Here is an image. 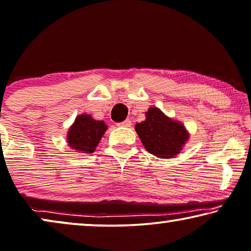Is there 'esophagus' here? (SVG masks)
<instances>
[{
    "label": "esophagus",
    "mask_w": 251,
    "mask_h": 251,
    "mask_svg": "<svg viewBox=\"0 0 251 251\" xmlns=\"http://www.w3.org/2000/svg\"><path fill=\"white\" fill-rule=\"evenodd\" d=\"M130 125H132V122H130L129 119H126V121L118 123L117 124V126H119V127H130Z\"/></svg>",
    "instance_id": "34e87169"
}]
</instances>
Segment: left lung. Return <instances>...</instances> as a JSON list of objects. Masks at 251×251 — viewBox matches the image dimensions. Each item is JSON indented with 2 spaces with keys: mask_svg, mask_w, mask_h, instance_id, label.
<instances>
[{
  "mask_svg": "<svg viewBox=\"0 0 251 251\" xmlns=\"http://www.w3.org/2000/svg\"><path fill=\"white\" fill-rule=\"evenodd\" d=\"M144 148L158 158H173L180 152L188 140L184 125L168 118L161 110L152 107L147 111V119L135 126Z\"/></svg>",
  "mask_w": 251,
  "mask_h": 251,
  "instance_id": "left-lung-1",
  "label": "left lung"
}]
</instances>
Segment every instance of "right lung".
Returning <instances> with one entry per match:
<instances>
[{"mask_svg": "<svg viewBox=\"0 0 251 251\" xmlns=\"http://www.w3.org/2000/svg\"><path fill=\"white\" fill-rule=\"evenodd\" d=\"M106 130L102 121H95L90 115L77 116L67 133V143L78 152L92 153Z\"/></svg>", "mask_w": 251, "mask_h": 251, "instance_id": "1", "label": "right lung"}]
</instances>
